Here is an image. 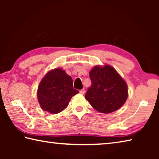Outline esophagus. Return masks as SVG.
Here are the masks:
<instances>
[{
  "label": "esophagus",
  "mask_w": 159,
  "mask_h": 159,
  "mask_svg": "<svg viewBox=\"0 0 159 159\" xmlns=\"http://www.w3.org/2000/svg\"><path fill=\"white\" fill-rule=\"evenodd\" d=\"M80 93L82 94V95H83V94L85 93V89H84V88H83V89H81V90H80Z\"/></svg>",
  "instance_id": "obj_1"
}]
</instances>
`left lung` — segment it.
<instances>
[{
  "label": "left lung",
  "instance_id": "8db88e82",
  "mask_svg": "<svg viewBox=\"0 0 159 159\" xmlns=\"http://www.w3.org/2000/svg\"><path fill=\"white\" fill-rule=\"evenodd\" d=\"M92 82L85 98L94 109L109 114L120 108L128 98V87L112 66H96L90 72Z\"/></svg>",
  "mask_w": 159,
  "mask_h": 159
}]
</instances>
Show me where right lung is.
<instances>
[{
  "instance_id": "1",
  "label": "right lung",
  "mask_w": 159,
  "mask_h": 159,
  "mask_svg": "<svg viewBox=\"0 0 159 159\" xmlns=\"http://www.w3.org/2000/svg\"><path fill=\"white\" fill-rule=\"evenodd\" d=\"M79 91L73 87V80L61 69L50 71L40 83L38 100L41 108L53 114L62 111Z\"/></svg>"
}]
</instances>
